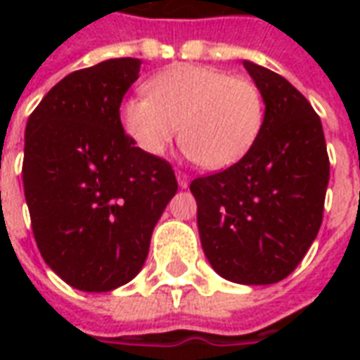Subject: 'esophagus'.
<instances>
[{
    "mask_svg": "<svg viewBox=\"0 0 360 360\" xmlns=\"http://www.w3.org/2000/svg\"><path fill=\"white\" fill-rule=\"evenodd\" d=\"M175 175H177V183H179V187L181 188H187L188 187V175L187 173H183V172H177L175 173Z\"/></svg>",
    "mask_w": 360,
    "mask_h": 360,
    "instance_id": "esophagus-1",
    "label": "esophagus"
}]
</instances>
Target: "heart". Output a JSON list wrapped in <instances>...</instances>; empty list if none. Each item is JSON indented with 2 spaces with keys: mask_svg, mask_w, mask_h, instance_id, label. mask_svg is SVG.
Masks as SVG:
<instances>
[{
  "mask_svg": "<svg viewBox=\"0 0 360 360\" xmlns=\"http://www.w3.org/2000/svg\"><path fill=\"white\" fill-rule=\"evenodd\" d=\"M146 94L127 98L121 105V123L134 144L150 156H162L181 129L185 152L208 169L239 162L264 119L260 90L216 67H167L146 82Z\"/></svg>",
  "mask_w": 360,
  "mask_h": 360,
  "instance_id": "b5f03b06",
  "label": "heart"
}]
</instances>
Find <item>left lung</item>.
Segmentation results:
<instances>
[{"mask_svg": "<svg viewBox=\"0 0 360 360\" xmlns=\"http://www.w3.org/2000/svg\"><path fill=\"white\" fill-rule=\"evenodd\" d=\"M264 100L245 156L191 183L204 255L224 279L270 285L299 266L322 224L330 181L322 121L281 75L243 61Z\"/></svg>", "mask_w": 360, "mask_h": 360, "instance_id": "left-lung-1", "label": "left lung"}]
</instances>
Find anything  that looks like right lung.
Wrapping results in <instances>:
<instances>
[{
    "instance_id": "1",
    "label": "right lung",
    "mask_w": 360,
    "mask_h": 360,
    "mask_svg": "<svg viewBox=\"0 0 360 360\" xmlns=\"http://www.w3.org/2000/svg\"><path fill=\"white\" fill-rule=\"evenodd\" d=\"M141 59H108L67 75L25 129L22 185L44 262L89 293L125 285L177 193L172 165L134 146L119 105Z\"/></svg>"
}]
</instances>
